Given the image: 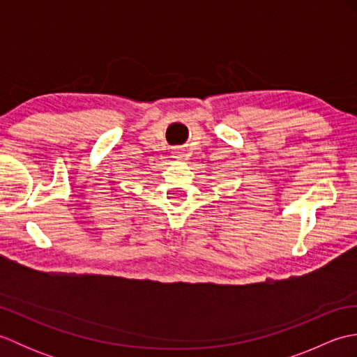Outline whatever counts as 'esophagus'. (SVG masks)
Returning a JSON list of instances; mask_svg holds the SVG:
<instances>
[{
    "instance_id": "obj_1",
    "label": "esophagus",
    "mask_w": 357,
    "mask_h": 357,
    "mask_svg": "<svg viewBox=\"0 0 357 357\" xmlns=\"http://www.w3.org/2000/svg\"><path fill=\"white\" fill-rule=\"evenodd\" d=\"M172 155H173V158H176V159H181L184 156V151L181 150V149H173V151H172Z\"/></svg>"
}]
</instances>
